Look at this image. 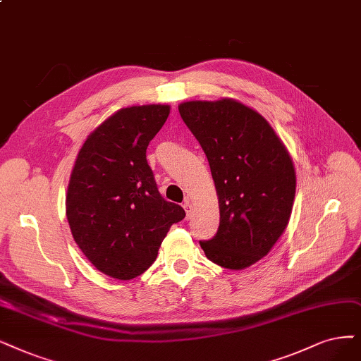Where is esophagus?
Returning a JSON list of instances; mask_svg holds the SVG:
<instances>
[{
  "label": "esophagus",
  "instance_id": "obj_1",
  "mask_svg": "<svg viewBox=\"0 0 361 361\" xmlns=\"http://www.w3.org/2000/svg\"><path fill=\"white\" fill-rule=\"evenodd\" d=\"M183 208L185 209V214H188V217H190V214H192V211H193V207H192L190 201H185V202L183 204Z\"/></svg>",
  "mask_w": 361,
  "mask_h": 361
}]
</instances>
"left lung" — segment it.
<instances>
[{"label":"left lung","instance_id":"left-lung-1","mask_svg":"<svg viewBox=\"0 0 361 361\" xmlns=\"http://www.w3.org/2000/svg\"><path fill=\"white\" fill-rule=\"evenodd\" d=\"M178 111L207 154L219 197V231L199 244L221 268L245 269L268 255L287 228L295 164L268 120L243 102L185 101Z\"/></svg>","mask_w":361,"mask_h":361}]
</instances>
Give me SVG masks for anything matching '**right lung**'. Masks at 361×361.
I'll list each match as a JSON object with an SVG mask.
<instances>
[{"mask_svg": "<svg viewBox=\"0 0 361 361\" xmlns=\"http://www.w3.org/2000/svg\"><path fill=\"white\" fill-rule=\"evenodd\" d=\"M162 104L120 109L80 149L66 192L73 238L95 268L116 279L144 274L184 209L160 196L147 147L169 116Z\"/></svg>", "mask_w": 361, "mask_h": 361, "instance_id": "1", "label": "right lung"}]
</instances>
